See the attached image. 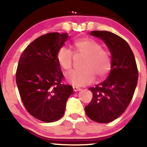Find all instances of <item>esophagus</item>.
<instances>
[{
  "label": "esophagus",
  "mask_w": 147,
  "mask_h": 147,
  "mask_svg": "<svg viewBox=\"0 0 147 147\" xmlns=\"http://www.w3.org/2000/svg\"><path fill=\"white\" fill-rule=\"evenodd\" d=\"M72 88H73V90L75 91V92H77V91H79V90H81V89L79 88H78V87H75V86L72 87Z\"/></svg>",
  "instance_id": "esophagus-1"
}]
</instances>
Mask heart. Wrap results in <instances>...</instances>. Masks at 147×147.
I'll return each mask as SVG.
<instances>
[{
  "mask_svg": "<svg viewBox=\"0 0 147 147\" xmlns=\"http://www.w3.org/2000/svg\"><path fill=\"white\" fill-rule=\"evenodd\" d=\"M75 57H85L82 70H74L65 75L67 82L75 86H83L95 79H103L108 75L112 67V55L108 49L102 48L100 43L90 37H84L72 43ZM56 61L59 68L68 71L72 68L73 55L65 46L59 48Z\"/></svg>",
  "mask_w": 147,
  "mask_h": 147,
  "instance_id": "heart-1",
  "label": "heart"
}]
</instances>
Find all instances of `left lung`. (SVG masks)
<instances>
[{
    "label": "left lung",
    "instance_id": "1",
    "mask_svg": "<svg viewBox=\"0 0 147 147\" xmlns=\"http://www.w3.org/2000/svg\"><path fill=\"white\" fill-rule=\"evenodd\" d=\"M101 38L112 55V67L108 78L90 88L92 98L85 107L87 116L94 122L109 123L119 117L129 105L138 79L134 55L125 40L107 31H92Z\"/></svg>",
    "mask_w": 147,
    "mask_h": 147
}]
</instances>
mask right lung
I'll list each match as a JSON object with an SVG mask.
<instances>
[{
    "instance_id": "add662e5",
    "label": "right lung",
    "mask_w": 147,
    "mask_h": 147,
    "mask_svg": "<svg viewBox=\"0 0 147 147\" xmlns=\"http://www.w3.org/2000/svg\"><path fill=\"white\" fill-rule=\"evenodd\" d=\"M68 33L45 34L28 45L21 54L16 82L22 102L34 117L53 122L63 117L66 102L73 92L61 84L63 75L56 55L68 40Z\"/></svg>"
}]
</instances>
